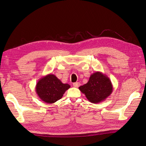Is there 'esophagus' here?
Returning <instances> with one entry per match:
<instances>
[{
    "mask_svg": "<svg viewBox=\"0 0 146 146\" xmlns=\"http://www.w3.org/2000/svg\"><path fill=\"white\" fill-rule=\"evenodd\" d=\"M80 83L79 82H76V83H73V86H74V87H79V86H80Z\"/></svg>",
    "mask_w": 146,
    "mask_h": 146,
    "instance_id": "1",
    "label": "esophagus"
}]
</instances>
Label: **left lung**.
<instances>
[{
    "instance_id": "left-lung-1",
    "label": "left lung",
    "mask_w": 146,
    "mask_h": 146,
    "mask_svg": "<svg viewBox=\"0 0 146 146\" xmlns=\"http://www.w3.org/2000/svg\"><path fill=\"white\" fill-rule=\"evenodd\" d=\"M78 89L90 102L98 104L106 100L111 94L113 87L106 74L97 71L90 75L88 82Z\"/></svg>"
}]
</instances>
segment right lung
Returning a JSON list of instances; mask_svg holds the SVG:
<instances>
[{"label":"right lung","instance_id":"add662e5","mask_svg":"<svg viewBox=\"0 0 146 146\" xmlns=\"http://www.w3.org/2000/svg\"><path fill=\"white\" fill-rule=\"evenodd\" d=\"M70 87L68 84H63L54 74H50L38 80L35 91L42 101L53 104L60 100Z\"/></svg>","mask_w":146,"mask_h":146}]
</instances>
